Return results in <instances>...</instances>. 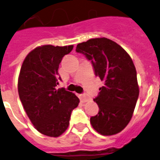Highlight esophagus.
Masks as SVG:
<instances>
[{
  "mask_svg": "<svg viewBox=\"0 0 160 160\" xmlns=\"http://www.w3.org/2000/svg\"><path fill=\"white\" fill-rule=\"evenodd\" d=\"M79 98H80V100L82 103H86V102H87L90 99V98L87 95H79Z\"/></svg>",
  "mask_w": 160,
  "mask_h": 160,
  "instance_id": "esophagus-1",
  "label": "esophagus"
}]
</instances>
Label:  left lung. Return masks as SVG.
Listing matches in <instances>:
<instances>
[{"mask_svg": "<svg viewBox=\"0 0 160 160\" xmlns=\"http://www.w3.org/2000/svg\"><path fill=\"white\" fill-rule=\"evenodd\" d=\"M76 52L91 61L95 75L104 82L94 99L99 110L91 117V125L104 136L120 133L133 117L139 95L137 72L130 56L116 42L104 37L78 43Z\"/></svg>", "mask_w": 160, "mask_h": 160, "instance_id": "left-lung-1", "label": "left lung"}]
</instances>
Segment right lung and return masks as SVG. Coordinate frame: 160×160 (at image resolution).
<instances>
[{"label": "right lung", "mask_w": 160, "mask_h": 160, "mask_svg": "<svg viewBox=\"0 0 160 160\" xmlns=\"http://www.w3.org/2000/svg\"><path fill=\"white\" fill-rule=\"evenodd\" d=\"M73 45H43L30 52L23 61L18 81L20 100L34 127L42 134L57 138L69 125L71 112L79 99L65 88L57 89L58 69Z\"/></svg>", "instance_id": "1"}]
</instances>
